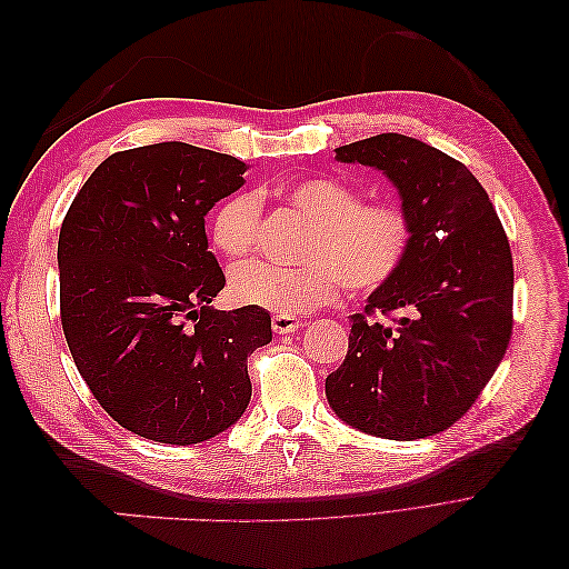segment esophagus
Returning <instances> with one entry per match:
<instances>
[{
    "instance_id": "obj_1",
    "label": "esophagus",
    "mask_w": 569,
    "mask_h": 569,
    "mask_svg": "<svg viewBox=\"0 0 569 569\" xmlns=\"http://www.w3.org/2000/svg\"><path fill=\"white\" fill-rule=\"evenodd\" d=\"M270 325H272V332H274V335H289V332L299 330L301 320L295 318V316H287V313H274V316L270 318Z\"/></svg>"
}]
</instances>
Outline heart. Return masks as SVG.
Instances as JSON below:
<instances>
[{
    "label": "heart",
    "mask_w": 569,
    "mask_h": 569,
    "mask_svg": "<svg viewBox=\"0 0 569 569\" xmlns=\"http://www.w3.org/2000/svg\"><path fill=\"white\" fill-rule=\"evenodd\" d=\"M284 201L313 222L303 266L251 261L230 272L237 301L274 313H308L341 289L366 297L399 274L416 247V220L399 201H372L337 178H306L282 189ZM261 234V199L234 192L211 218V244L230 261L249 256Z\"/></svg>",
    "instance_id": "b5f03b06"
}]
</instances>
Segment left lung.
Returning <instances> with one entry per match:
<instances>
[{
	"mask_svg": "<svg viewBox=\"0 0 569 569\" xmlns=\"http://www.w3.org/2000/svg\"><path fill=\"white\" fill-rule=\"evenodd\" d=\"M337 159L380 168L396 184L416 220V247L351 316L327 401L375 437L439 435L472 408L510 343L508 234L468 166L420 140L382 132L339 147Z\"/></svg>",
	"mask_w": 569,
	"mask_h": 569,
	"instance_id": "obj_1",
	"label": "left lung"
}]
</instances>
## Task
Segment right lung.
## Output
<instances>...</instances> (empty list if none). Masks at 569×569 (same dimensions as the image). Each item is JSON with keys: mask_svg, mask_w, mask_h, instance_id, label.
<instances>
[{"mask_svg": "<svg viewBox=\"0 0 569 569\" xmlns=\"http://www.w3.org/2000/svg\"><path fill=\"white\" fill-rule=\"evenodd\" d=\"M247 166L161 142L97 166L59 234L61 327L84 385L130 432L199 443L249 406L247 358L272 339L258 306L216 311L226 287L203 216Z\"/></svg>", "mask_w": 569, "mask_h": 569, "instance_id": "add662e5", "label": "right lung"}]
</instances>
